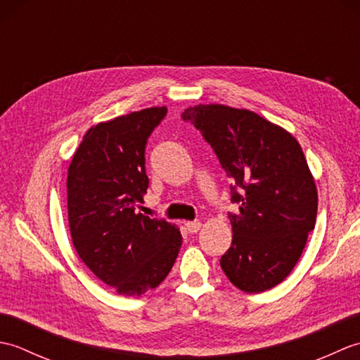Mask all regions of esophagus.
<instances>
[{
	"mask_svg": "<svg viewBox=\"0 0 360 360\" xmlns=\"http://www.w3.org/2000/svg\"><path fill=\"white\" fill-rule=\"evenodd\" d=\"M201 221H187L186 223V227L190 233H196L201 229Z\"/></svg>",
	"mask_w": 360,
	"mask_h": 360,
	"instance_id": "34e87169",
	"label": "esophagus"
}]
</instances>
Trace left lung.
Returning a JSON list of instances; mask_svg holds the SVG:
<instances>
[{"label":"left lung","mask_w":360,"mask_h":360,"mask_svg":"<svg viewBox=\"0 0 360 360\" xmlns=\"http://www.w3.org/2000/svg\"><path fill=\"white\" fill-rule=\"evenodd\" d=\"M231 178L232 244L219 263L248 294L277 286L294 269L316 226L317 187L300 143L257 112L210 103L182 112Z\"/></svg>","instance_id":"1"}]
</instances>
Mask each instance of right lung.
Instances as JSON below:
<instances>
[{
  "label": "right lung",
  "instance_id": "right-lung-1",
  "mask_svg": "<svg viewBox=\"0 0 360 360\" xmlns=\"http://www.w3.org/2000/svg\"><path fill=\"white\" fill-rule=\"evenodd\" d=\"M165 106L91 127L68 168V221L82 262L114 292L139 297L165 280L179 227L137 212L148 188L145 143Z\"/></svg>",
  "mask_w": 360,
  "mask_h": 360
}]
</instances>
